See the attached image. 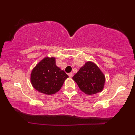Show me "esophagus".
I'll return each mask as SVG.
<instances>
[{
  "mask_svg": "<svg viewBox=\"0 0 135 135\" xmlns=\"http://www.w3.org/2000/svg\"><path fill=\"white\" fill-rule=\"evenodd\" d=\"M68 75H69V77H72L73 76V74L72 73H70L68 74Z\"/></svg>",
  "mask_w": 135,
  "mask_h": 135,
  "instance_id": "34e87169",
  "label": "esophagus"
}]
</instances>
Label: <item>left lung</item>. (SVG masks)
<instances>
[{
    "label": "left lung",
    "instance_id": "8db88e82",
    "mask_svg": "<svg viewBox=\"0 0 135 135\" xmlns=\"http://www.w3.org/2000/svg\"><path fill=\"white\" fill-rule=\"evenodd\" d=\"M73 79L84 93L94 95L101 92L104 88L106 78L97 64L87 61L74 75Z\"/></svg>",
    "mask_w": 135,
    "mask_h": 135
}]
</instances>
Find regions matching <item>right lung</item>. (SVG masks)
<instances>
[{
    "label": "right lung",
    "mask_w": 135,
    "mask_h": 135,
    "mask_svg": "<svg viewBox=\"0 0 135 135\" xmlns=\"http://www.w3.org/2000/svg\"><path fill=\"white\" fill-rule=\"evenodd\" d=\"M69 76L56 65L55 57H45L37 64L31 73V83L40 93L51 95L61 89Z\"/></svg>",
    "instance_id": "obj_1"
}]
</instances>
